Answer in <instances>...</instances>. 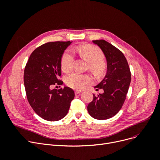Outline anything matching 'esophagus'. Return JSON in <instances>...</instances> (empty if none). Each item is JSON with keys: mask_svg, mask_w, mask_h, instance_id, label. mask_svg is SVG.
Listing matches in <instances>:
<instances>
[{"mask_svg": "<svg viewBox=\"0 0 160 160\" xmlns=\"http://www.w3.org/2000/svg\"><path fill=\"white\" fill-rule=\"evenodd\" d=\"M81 93V91H75V94H80Z\"/></svg>", "mask_w": 160, "mask_h": 160, "instance_id": "obj_1", "label": "esophagus"}]
</instances>
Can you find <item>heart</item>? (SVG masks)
<instances>
[{"mask_svg": "<svg viewBox=\"0 0 160 160\" xmlns=\"http://www.w3.org/2000/svg\"><path fill=\"white\" fill-rule=\"evenodd\" d=\"M78 52L81 57L86 60L89 64L91 70L97 74H100L106 69V63L102 60L103 54L98 47L86 44L78 48ZM74 62V55L70 49L66 50L61 58V69L68 72L72 68ZM91 82V78L88 74L79 72H72L66 77V83L68 86L74 89H82L86 85Z\"/></svg>", "mask_w": 160, "mask_h": 160, "instance_id": "b5f03b06", "label": "heart"}]
</instances>
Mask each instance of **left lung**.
Returning a JSON list of instances; mask_svg holds the SVG:
<instances>
[{
  "instance_id": "obj_1",
  "label": "left lung",
  "mask_w": 160,
  "mask_h": 160,
  "mask_svg": "<svg viewBox=\"0 0 160 160\" xmlns=\"http://www.w3.org/2000/svg\"><path fill=\"white\" fill-rule=\"evenodd\" d=\"M92 42L103 53L107 62V72L103 80L94 87L103 89V92L97 97L93 94V100L89 103L88 111L95 119L107 120L121 109L129 90L131 74L122 51L104 40Z\"/></svg>"
}]
</instances>
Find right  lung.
I'll use <instances>...</instances> for the list:
<instances>
[{"label": "right lung", "mask_w": 160, "mask_h": 160, "mask_svg": "<svg viewBox=\"0 0 160 160\" xmlns=\"http://www.w3.org/2000/svg\"><path fill=\"white\" fill-rule=\"evenodd\" d=\"M72 42L46 43L31 53L24 69V82L28 100L34 111L48 121H58L68 114L74 91L65 86L52 89L53 85L62 83L61 58Z\"/></svg>", "instance_id": "right-lung-1"}]
</instances>
